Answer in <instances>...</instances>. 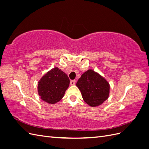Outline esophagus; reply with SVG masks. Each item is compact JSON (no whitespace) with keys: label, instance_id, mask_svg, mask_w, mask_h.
Returning a JSON list of instances; mask_svg holds the SVG:
<instances>
[{"label":"esophagus","instance_id":"1","mask_svg":"<svg viewBox=\"0 0 149 149\" xmlns=\"http://www.w3.org/2000/svg\"><path fill=\"white\" fill-rule=\"evenodd\" d=\"M76 83V81L75 80H71L70 81V84L71 85H74Z\"/></svg>","mask_w":149,"mask_h":149}]
</instances>
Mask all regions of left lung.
<instances>
[{
    "mask_svg": "<svg viewBox=\"0 0 149 149\" xmlns=\"http://www.w3.org/2000/svg\"><path fill=\"white\" fill-rule=\"evenodd\" d=\"M85 102L91 107L100 106L109 96L110 85L102 76L92 70L81 75L77 83Z\"/></svg>",
    "mask_w": 149,
    "mask_h": 149,
    "instance_id": "1",
    "label": "left lung"
}]
</instances>
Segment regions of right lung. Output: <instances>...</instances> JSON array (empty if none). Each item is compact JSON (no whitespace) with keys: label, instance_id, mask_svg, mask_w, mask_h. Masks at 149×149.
Returning <instances> with one entry per match:
<instances>
[{"label":"right lung","instance_id":"right-lung-1","mask_svg":"<svg viewBox=\"0 0 149 149\" xmlns=\"http://www.w3.org/2000/svg\"><path fill=\"white\" fill-rule=\"evenodd\" d=\"M67 74L55 67L45 74L38 82V93L42 100L48 104H55L63 97L69 87Z\"/></svg>","mask_w":149,"mask_h":149}]
</instances>
